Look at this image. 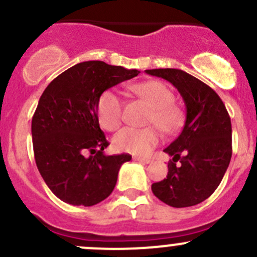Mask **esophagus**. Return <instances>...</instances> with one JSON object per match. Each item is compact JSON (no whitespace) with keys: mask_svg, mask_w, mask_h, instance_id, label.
<instances>
[{"mask_svg":"<svg viewBox=\"0 0 257 257\" xmlns=\"http://www.w3.org/2000/svg\"><path fill=\"white\" fill-rule=\"evenodd\" d=\"M134 160H137V162L144 163V164H149V163L152 162V159H149V158H142V157H134Z\"/></svg>","mask_w":257,"mask_h":257,"instance_id":"obj_1","label":"esophagus"}]
</instances>
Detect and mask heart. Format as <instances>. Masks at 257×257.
I'll return each mask as SVG.
<instances>
[{
    "mask_svg": "<svg viewBox=\"0 0 257 257\" xmlns=\"http://www.w3.org/2000/svg\"><path fill=\"white\" fill-rule=\"evenodd\" d=\"M150 107L148 124H155L163 133L175 134L184 124V112L174 103L172 89L159 80H148L131 87ZM98 120L107 131L119 128L123 119V104L113 90H105L100 94L97 103ZM159 132L155 126L131 128L126 126L114 136L113 145L116 150L131 154H149L153 148L159 143Z\"/></svg>",
    "mask_w": 257,
    "mask_h": 257,
    "instance_id": "1",
    "label": "heart"
}]
</instances>
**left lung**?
I'll return each instance as SVG.
<instances>
[{
  "label": "left lung",
  "instance_id": "obj_1",
  "mask_svg": "<svg viewBox=\"0 0 257 257\" xmlns=\"http://www.w3.org/2000/svg\"><path fill=\"white\" fill-rule=\"evenodd\" d=\"M145 73L172 83L186 108L180 136L164 149L173 157L168 175L153 184V194L173 208L203 203L221 183L231 159L229 113L214 89L181 69H147Z\"/></svg>",
  "mask_w": 257,
  "mask_h": 257
}]
</instances>
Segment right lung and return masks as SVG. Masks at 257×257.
Segmentation results:
<instances>
[{
    "instance_id": "right-lung-1",
    "label": "right lung",
    "mask_w": 257,
    "mask_h": 257,
    "mask_svg": "<svg viewBox=\"0 0 257 257\" xmlns=\"http://www.w3.org/2000/svg\"><path fill=\"white\" fill-rule=\"evenodd\" d=\"M139 73L102 61L82 62L52 80L41 95L32 118L36 164L64 203L92 206L112 194L119 169L132 157L104 154L109 143L97 103L104 90Z\"/></svg>"
}]
</instances>
